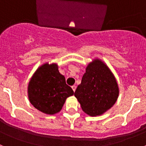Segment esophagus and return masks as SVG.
Listing matches in <instances>:
<instances>
[{"label": "esophagus", "mask_w": 146, "mask_h": 146, "mask_svg": "<svg viewBox=\"0 0 146 146\" xmlns=\"http://www.w3.org/2000/svg\"><path fill=\"white\" fill-rule=\"evenodd\" d=\"M76 88H77V87H76V86H72V90L74 91V92L76 91Z\"/></svg>", "instance_id": "1"}]
</instances>
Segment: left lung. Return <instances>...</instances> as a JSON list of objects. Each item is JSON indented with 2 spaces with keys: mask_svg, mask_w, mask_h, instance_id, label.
I'll return each mask as SVG.
<instances>
[{
  "mask_svg": "<svg viewBox=\"0 0 146 146\" xmlns=\"http://www.w3.org/2000/svg\"><path fill=\"white\" fill-rule=\"evenodd\" d=\"M118 94V85L113 72L104 62L96 58L86 67L74 96L84 113L97 116L114 105Z\"/></svg>",
  "mask_w": 146,
  "mask_h": 146,
  "instance_id": "1",
  "label": "left lung"
}]
</instances>
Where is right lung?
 Listing matches in <instances>:
<instances>
[{
    "label": "right lung",
    "mask_w": 146,
    "mask_h": 146,
    "mask_svg": "<svg viewBox=\"0 0 146 146\" xmlns=\"http://www.w3.org/2000/svg\"><path fill=\"white\" fill-rule=\"evenodd\" d=\"M74 91L66 83L56 64H43L37 69L28 86L30 102L38 110L54 115L61 110L66 99Z\"/></svg>",
    "instance_id": "1"
}]
</instances>
